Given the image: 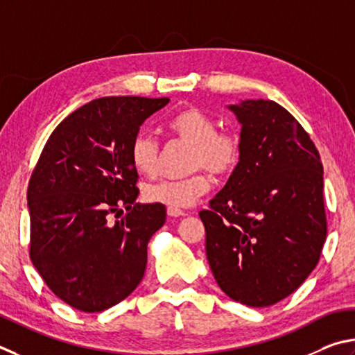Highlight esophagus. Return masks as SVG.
Here are the masks:
<instances>
[{
    "instance_id": "esophagus-1",
    "label": "esophagus",
    "mask_w": 355,
    "mask_h": 355,
    "mask_svg": "<svg viewBox=\"0 0 355 355\" xmlns=\"http://www.w3.org/2000/svg\"><path fill=\"white\" fill-rule=\"evenodd\" d=\"M166 214L170 215V216H173V218H178V216H185V212H184V210L171 209V207H168V209H166Z\"/></svg>"
}]
</instances>
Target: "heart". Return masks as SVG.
I'll use <instances>...</instances> for the list:
<instances>
[{
	"instance_id": "b5f03b06",
	"label": "heart",
	"mask_w": 355,
	"mask_h": 355,
	"mask_svg": "<svg viewBox=\"0 0 355 355\" xmlns=\"http://www.w3.org/2000/svg\"><path fill=\"white\" fill-rule=\"evenodd\" d=\"M173 140L189 145L185 171L181 179H162L143 187V200L171 209H185L204 196L210 189V173L223 181L237 170L243 155V140L234 129H216V121L207 112L185 107L166 123ZM129 157L137 171L153 174L157 170L160 145L153 135L139 132L129 146ZM209 173L207 175V173Z\"/></svg>"
}]
</instances>
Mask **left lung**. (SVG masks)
Wrapping results in <instances>:
<instances>
[{"label": "left lung", "instance_id": "8db88e82", "mask_svg": "<svg viewBox=\"0 0 355 355\" xmlns=\"http://www.w3.org/2000/svg\"><path fill=\"white\" fill-rule=\"evenodd\" d=\"M241 123L237 170L200 212L220 288L250 307L293 293L318 263L327 221L322 164L300 121L270 99L229 105Z\"/></svg>", "mask_w": 355, "mask_h": 355}]
</instances>
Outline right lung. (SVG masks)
Returning <instances> with one entry per match:
<instances>
[{"mask_svg": "<svg viewBox=\"0 0 355 355\" xmlns=\"http://www.w3.org/2000/svg\"><path fill=\"white\" fill-rule=\"evenodd\" d=\"M168 103L93 99L58 124L31 174V262L48 288L80 312L121 302L145 275L148 241L164 226L166 209L135 201L139 174L129 146L143 121ZM110 214L121 220L110 223Z\"/></svg>", "mask_w": 355, "mask_h": 355, "instance_id": "right-lung-1", "label": "right lung"}]
</instances>
